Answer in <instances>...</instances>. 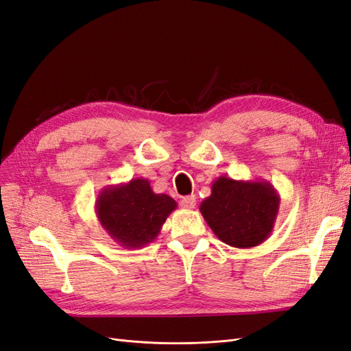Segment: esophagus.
<instances>
[{"instance_id": "1", "label": "esophagus", "mask_w": 351, "mask_h": 351, "mask_svg": "<svg viewBox=\"0 0 351 351\" xmlns=\"http://www.w3.org/2000/svg\"><path fill=\"white\" fill-rule=\"evenodd\" d=\"M180 205H182L184 209H193L196 206V196L195 195L184 196L182 200H180Z\"/></svg>"}]
</instances>
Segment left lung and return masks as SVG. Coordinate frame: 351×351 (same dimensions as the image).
<instances>
[{
  "label": "left lung",
  "instance_id": "8db88e82",
  "mask_svg": "<svg viewBox=\"0 0 351 351\" xmlns=\"http://www.w3.org/2000/svg\"><path fill=\"white\" fill-rule=\"evenodd\" d=\"M280 195L267 180H234L227 176L212 183L200 214L215 236L228 246L250 249L267 240L280 209Z\"/></svg>",
  "mask_w": 351,
  "mask_h": 351
}]
</instances>
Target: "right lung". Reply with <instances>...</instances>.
Wrapping results in <instances>:
<instances>
[{"label": "right lung", "instance_id": "obj_1", "mask_svg": "<svg viewBox=\"0 0 351 351\" xmlns=\"http://www.w3.org/2000/svg\"><path fill=\"white\" fill-rule=\"evenodd\" d=\"M176 208L177 202L168 195L155 193L146 178L104 187L95 200L99 224L115 243L127 249H141L152 243Z\"/></svg>", "mask_w": 351, "mask_h": 351}]
</instances>
